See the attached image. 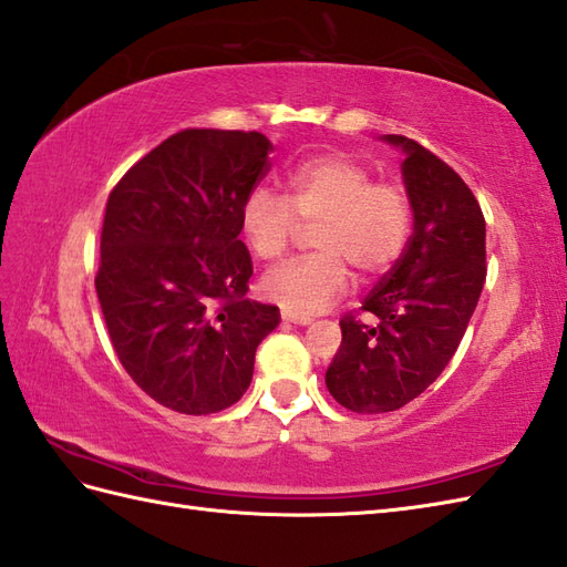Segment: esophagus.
I'll list each match as a JSON object with an SVG mask.
<instances>
[{
    "instance_id": "obj_1",
    "label": "esophagus",
    "mask_w": 567,
    "mask_h": 567,
    "mask_svg": "<svg viewBox=\"0 0 567 567\" xmlns=\"http://www.w3.org/2000/svg\"><path fill=\"white\" fill-rule=\"evenodd\" d=\"M282 321L285 323H295V326H309L313 318L311 316H299V313H295V311H287V309H282Z\"/></svg>"
}]
</instances>
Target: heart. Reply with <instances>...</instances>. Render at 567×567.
<instances>
[{
	"label": "heart",
	"instance_id": "b5f03b06",
	"mask_svg": "<svg viewBox=\"0 0 567 567\" xmlns=\"http://www.w3.org/2000/svg\"><path fill=\"white\" fill-rule=\"evenodd\" d=\"M285 194L258 186L241 203L239 227L260 260L285 256L301 227L316 254L272 268L260 295L295 313H316L359 280L381 278L398 264L412 229V203L398 182H373L371 169L344 153L301 159L285 172Z\"/></svg>",
	"mask_w": 567,
	"mask_h": 567
}]
</instances>
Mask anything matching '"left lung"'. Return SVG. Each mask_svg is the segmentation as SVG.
I'll list each match as a JSON object with an SVG mask.
<instances>
[{"label": "left lung", "instance_id": "8db88e82", "mask_svg": "<svg viewBox=\"0 0 567 567\" xmlns=\"http://www.w3.org/2000/svg\"><path fill=\"white\" fill-rule=\"evenodd\" d=\"M383 141L404 153L414 229L393 270L340 321L326 385L357 414L395 412L439 379L486 282V223L472 188L416 141Z\"/></svg>", "mask_w": 567, "mask_h": 567}]
</instances>
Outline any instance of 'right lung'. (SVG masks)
<instances>
[{"label":"right lung","mask_w":567,"mask_h":567,"mask_svg":"<svg viewBox=\"0 0 567 567\" xmlns=\"http://www.w3.org/2000/svg\"><path fill=\"white\" fill-rule=\"evenodd\" d=\"M258 132L184 128L112 188L95 289L114 352L167 410L213 414L251 383L280 309L246 299L241 203L270 169Z\"/></svg>","instance_id":"right-lung-1"}]
</instances>
